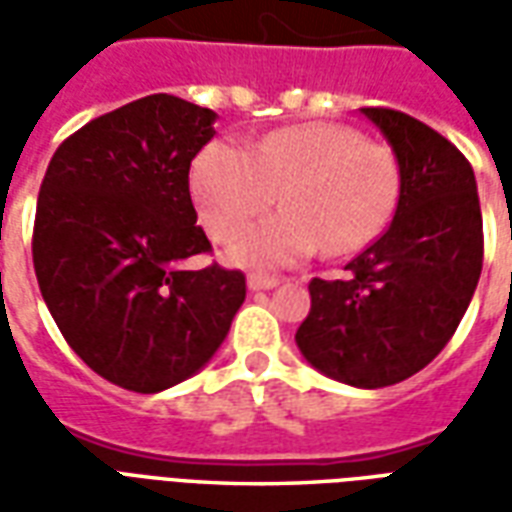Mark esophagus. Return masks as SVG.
Returning <instances> with one entry per match:
<instances>
[{"label":"esophagus","instance_id":"34e87169","mask_svg":"<svg viewBox=\"0 0 512 512\" xmlns=\"http://www.w3.org/2000/svg\"><path fill=\"white\" fill-rule=\"evenodd\" d=\"M279 282H282L279 277H263V274H249V279H246L249 290H274Z\"/></svg>","mask_w":512,"mask_h":512}]
</instances>
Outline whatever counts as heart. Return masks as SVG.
I'll return each mask as SVG.
<instances>
[{
    "label": "heart",
    "instance_id": "1",
    "mask_svg": "<svg viewBox=\"0 0 512 512\" xmlns=\"http://www.w3.org/2000/svg\"><path fill=\"white\" fill-rule=\"evenodd\" d=\"M400 172L378 142L334 123H304L241 147L216 139L191 167V194L208 233L227 241L280 194L286 211L236 236L238 266L288 268L321 246L351 255L376 241L395 211Z\"/></svg>",
    "mask_w": 512,
    "mask_h": 512
}]
</instances>
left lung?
<instances>
[{"label":"left lung","instance_id":"left-lung-1","mask_svg":"<svg viewBox=\"0 0 512 512\" xmlns=\"http://www.w3.org/2000/svg\"><path fill=\"white\" fill-rule=\"evenodd\" d=\"M362 115L395 150V219L345 279H312L296 345L323 376L378 389L419 373L450 343L483 271V213L472 164L450 139L395 109Z\"/></svg>","mask_w":512,"mask_h":512}]
</instances>
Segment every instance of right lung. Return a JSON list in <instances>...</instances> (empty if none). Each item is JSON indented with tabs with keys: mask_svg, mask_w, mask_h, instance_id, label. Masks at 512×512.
Returning <instances> with one entry per match:
<instances>
[{
	"mask_svg": "<svg viewBox=\"0 0 512 512\" xmlns=\"http://www.w3.org/2000/svg\"><path fill=\"white\" fill-rule=\"evenodd\" d=\"M216 112L158 93L101 115L51 156L32 263L51 318L82 362L153 395L208 365L246 299L241 271L178 263L211 252L189 167Z\"/></svg>",
	"mask_w": 512,
	"mask_h": 512,
	"instance_id": "right-lung-1",
	"label": "right lung"
}]
</instances>
